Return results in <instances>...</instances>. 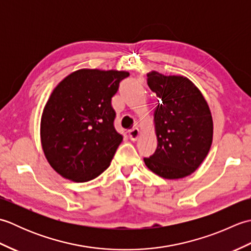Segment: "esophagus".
<instances>
[{
	"label": "esophagus",
	"mask_w": 251,
	"mask_h": 251,
	"mask_svg": "<svg viewBox=\"0 0 251 251\" xmlns=\"http://www.w3.org/2000/svg\"><path fill=\"white\" fill-rule=\"evenodd\" d=\"M140 130H139V128H134V129H131L130 131H129V138H130V140L131 141H137L138 140V138L140 137Z\"/></svg>",
	"instance_id": "obj_1"
}]
</instances>
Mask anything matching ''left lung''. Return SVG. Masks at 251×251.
Masks as SVG:
<instances>
[{
    "label": "left lung",
    "instance_id": "1",
    "mask_svg": "<svg viewBox=\"0 0 251 251\" xmlns=\"http://www.w3.org/2000/svg\"><path fill=\"white\" fill-rule=\"evenodd\" d=\"M148 85L159 98L154 111L155 153L143 158L146 166L164 179L188 177L210 150L214 122L204 96L183 75L148 73Z\"/></svg>",
    "mask_w": 251,
    "mask_h": 251
}]
</instances>
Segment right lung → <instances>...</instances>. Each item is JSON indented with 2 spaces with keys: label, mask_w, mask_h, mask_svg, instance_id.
<instances>
[{
  "label": "right lung",
  "mask_w": 251,
  "mask_h": 251,
  "mask_svg": "<svg viewBox=\"0 0 251 251\" xmlns=\"http://www.w3.org/2000/svg\"><path fill=\"white\" fill-rule=\"evenodd\" d=\"M127 71L79 69L58 83L41 117V145L51 168L74 182L97 178L110 166L123 137L111 98Z\"/></svg>",
  "instance_id": "obj_1"
}]
</instances>
